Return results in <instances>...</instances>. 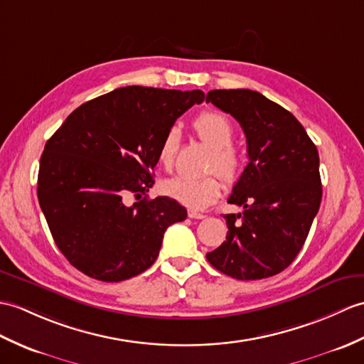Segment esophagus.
Here are the masks:
<instances>
[{"mask_svg": "<svg viewBox=\"0 0 364 364\" xmlns=\"http://www.w3.org/2000/svg\"><path fill=\"white\" fill-rule=\"evenodd\" d=\"M188 217L189 218H197V220H201V218H205L206 215L201 214V213H197V210H193V209H189L188 210Z\"/></svg>", "mask_w": 364, "mask_h": 364, "instance_id": "esophagus-1", "label": "esophagus"}]
</instances>
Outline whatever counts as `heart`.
<instances>
[{
  "mask_svg": "<svg viewBox=\"0 0 364 364\" xmlns=\"http://www.w3.org/2000/svg\"><path fill=\"white\" fill-rule=\"evenodd\" d=\"M198 138L213 149L209 158L208 171H215L228 183L239 180L243 168V158L240 151L232 146L234 127L222 113L205 112L193 121ZM180 132L168 129L158 149V161L164 168H172L178 150ZM217 173L205 176H173L163 183V192L167 197L176 200L191 209H203L222 196L223 184Z\"/></svg>",
  "mask_w": 364,
  "mask_h": 364,
  "instance_id": "heart-1",
  "label": "heart"
}]
</instances>
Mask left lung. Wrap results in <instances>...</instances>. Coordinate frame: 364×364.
Returning <instances> with one entry per match:
<instances>
[{
  "label": "left lung",
  "instance_id": "left-lung-1",
  "mask_svg": "<svg viewBox=\"0 0 364 364\" xmlns=\"http://www.w3.org/2000/svg\"><path fill=\"white\" fill-rule=\"evenodd\" d=\"M206 102L237 119L250 159L228 198L243 213L223 215L226 240L206 259L240 281L274 276L298 256L318 214L316 146L296 117L257 91L213 90Z\"/></svg>",
  "mask_w": 364,
  "mask_h": 364
}]
</instances>
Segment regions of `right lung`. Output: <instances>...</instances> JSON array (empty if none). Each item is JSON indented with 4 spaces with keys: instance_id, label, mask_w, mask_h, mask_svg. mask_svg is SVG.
<instances>
[{
    "instance_id": "add662e5",
    "label": "right lung",
    "mask_w": 364,
    "mask_h": 364,
    "mask_svg": "<svg viewBox=\"0 0 364 364\" xmlns=\"http://www.w3.org/2000/svg\"><path fill=\"white\" fill-rule=\"evenodd\" d=\"M200 90L125 87L91 99L66 117L40 158L37 196L54 242L92 279L121 282L159 255L166 230L188 217L168 197L124 205L154 186L158 149Z\"/></svg>"
}]
</instances>
